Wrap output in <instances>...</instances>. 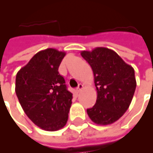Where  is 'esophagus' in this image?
Here are the masks:
<instances>
[{
  "instance_id": "34e87169",
  "label": "esophagus",
  "mask_w": 153,
  "mask_h": 153,
  "mask_svg": "<svg viewBox=\"0 0 153 153\" xmlns=\"http://www.w3.org/2000/svg\"><path fill=\"white\" fill-rule=\"evenodd\" d=\"M84 88V85H82V84H79L78 85V87L76 88V91H77V93H79V92H81L82 89H83Z\"/></svg>"
}]
</instances>
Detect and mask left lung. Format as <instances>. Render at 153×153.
<instances>
[{
  "instance_id": "left-lung-1",
  "label": "left lung",
  "mask_w": 153,
  "mask_h": 153,
  "mask_svg": "<svg viewBox=\"0 0 153 153\" xmlns=\"http://www.w3.org/2000/svg\"><path fill=\"white\" fill-rule=\"evenodd\" d=\"M81 55L91 66L97 93L96 103L87 109V114L96 124H111L123 115L131 102L136 88L134 68L108 48L83 51Z\"/></svg>"
}]
</instances>
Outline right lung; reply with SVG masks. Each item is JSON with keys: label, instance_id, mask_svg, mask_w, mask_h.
I'll return each mask as SVG.
<instances>
[{"label": "right lung", "instance_id": "1", "mask_svg": "<svg viewBox=\"0 0 153 153\" xmlns=\"http://www.w3.org/2000/svg\"><path fill=\"white\" fill-rule=\"evenodd\" d=\"M65 55L54 48L40 51L16 76L15 92L24 112L45 131H55L67 123L72 94L58 72Z\"/></svg>", "mask_w": 153, "mask_h": 153}]
</instances>
